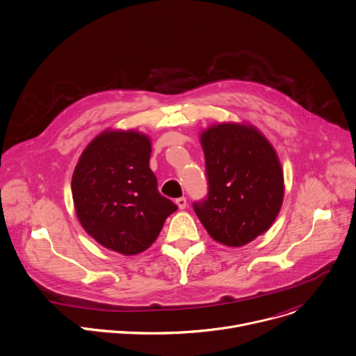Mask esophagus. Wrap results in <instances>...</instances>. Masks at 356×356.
Returning a JSON list of instances; mask_svg holds the SVG:
<instances>
[{
  "label": "esophagus",
  "instance_id": "34e87169",
  "mask_svg": "<svg viewBox=\"0 0 356 356\" xmlns=\"http://www.w3.org/2000/svg\"><path fill=\"white\" fill-rule=\"evenodd\" d=\"M176 206L179 207V210H184V209H186V206H187V200H186V197L176 198Z\"/></svg>",
  "mask_w": 356,
  "mask_h": 356
}]
</instances>
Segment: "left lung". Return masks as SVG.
Masks as SVG:
<instances>
[{
  "instance_id": "8db88e82",
  "label": "left lung",
  "mask_w": 356,
  "mask_h": 356,
  "mask_svg": "<svg viewBox=\"0 0 356 356\" xmlns=\"http://www.w3.org/2000/svg\"><path fill=\"white\" fill-rule=\"evenodd\" d=\"M209 195L194 211L209 235L241 248L265 234L284 198L283 169L269 139L249 122H216L200 132Z\"/></svg>"
}]
</instances>
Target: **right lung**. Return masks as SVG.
I'll return each mask as SVG.
<instances>
[{"mask_svg": "<svg viewBox=\"0 0 356 356\" xmlns=\"http://www.w3.org/2000/svg\"><path fill=\"white\" fill-rule=\"evenodd\" d=\"M150 136L108 128L83 150L72 177L74 211L101 246L125 257L146 250L177 206L158 191Z\"/></svg>", "mask_w": 356, "mask_h": 356, "instance_id": "1", "label": "right lung"}]
</instances>
